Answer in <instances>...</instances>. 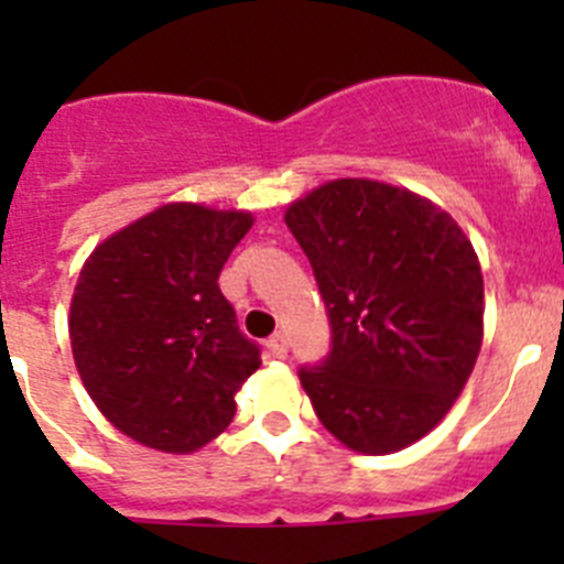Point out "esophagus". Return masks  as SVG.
Listing matches in <instances>:
<instances>
[{
	"instance_id": "1",
	"label": "esophagus",
	"mask_w": 564,
	"mask_h": 564,
	"mask_svg": "<svg viewBox=\"0 0 564 564\" xmlns=\"http://www.w3.org/2000/svg\"><path fill=\"white\" fill-rule=\"evenodd\" d=\"M268 350L273 352L276 358H285L288 356V336L282 330L273 333L271 338H268Z\"/></svg>"
}]
</instances>
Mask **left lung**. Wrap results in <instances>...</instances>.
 I'll return each instance as SVG.
<instances>
[{
    "label": "left lung",
    "mask_w": 564,
    "mask_h": 564,
    "mask_svg": "<svg viewBox=\"0 0 564 564\" xmlns=\"http://www.w3.org/2000/svg\"><path fill=\"white\" fill-rule=\"evenodd\" d=\"M285 223L330 318V352L299 370L318 421L361 455L432 432L475 370L482 273L435 203L376 181H333Z\"/></svg>",
    "instance_id": "obj_1"
}]
</instances>
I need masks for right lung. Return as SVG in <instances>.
<instances>
[{"label":"right lung","mask_w":564,"mask_h":564,"mask_svg":"<svg viewBox=\"0 0 564 564\" xmlns=\"http://www.w3.org/2000/svg\"><path fill=\"white\" fill-rule=\"evenodd\" d=\"M246 212L172 203L93 251L69 305L78 376L112 426L161 452H194L234 421L259 344L223 296Z\"/></svg>","instance_id":"right-lung-1"}]
</instances>
